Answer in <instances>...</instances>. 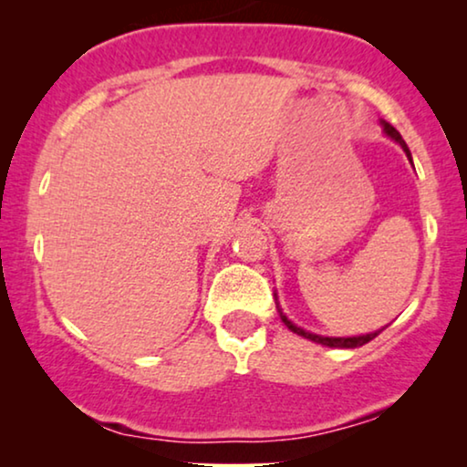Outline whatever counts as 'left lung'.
I'll return each instance as SVG.
<instances>
[{
  "mask_svg": "<svg viewBox=\"0 0 467 467\" xmlns=\"http://www.w3.org/2000/svg\"><path fill=\"white\" fill-rule=\"evenodd\" d=\"M382 127H385V133L391 140H395V142H398L401 149H404V152L408 155V159H410L412 161V157H410V150H408V146H406V142L404 140H401V136H400V131L395 130L393 125H389V123H385V120H382ZM278 308V306H276ZM278 312H280V318H283V323L286 325V327H289L293 334H297V336H304V337H308V340H312V342H317V344H323V347H331V348H357V347H363V344H368L369 340H374L376 336L380 334L382 329H379V331H372V334H366V336H353V337H327V336H317V334H310V331H306V329H302V327H297L296 323H291L289 318L285 317V312L278 308Z\"/></svg>",
  "mask_w": 467,
  "mask_h": 467,
  "instance_id": "left-lung-1",
  "label": "left lung"
}]
</instances>
